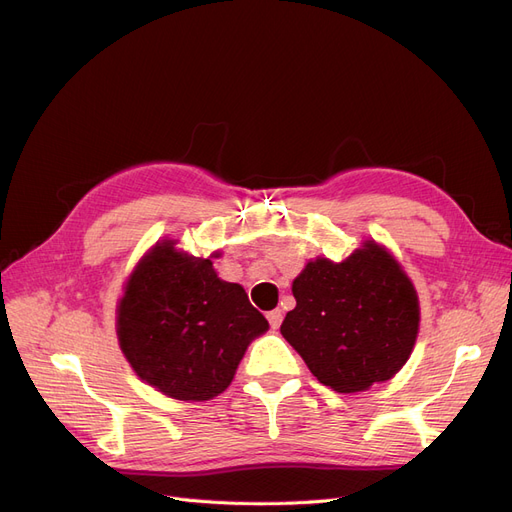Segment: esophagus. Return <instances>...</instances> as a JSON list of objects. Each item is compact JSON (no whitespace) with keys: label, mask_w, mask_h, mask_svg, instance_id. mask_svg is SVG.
<instances>
[{"label":"esophagus","mask_w":512,"mask_h":512,"mask_svg":"<svg viewBox=\"0 0 512 512\" xmlns=\"http://www.w3.org/2000/svg\"><path fill=\"white\" fill-rule=\"evenodd\" d=\"M268 323H270V327L272 329H278L280 327V323H282V310H272V312H268Z\"/></svg>","instance_id":"1"}]
</instances>
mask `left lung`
I'll return each instance as SVG.
<instances>
[{
  "label": "left lung",
  "instance_id": "obj_1",
  "mask_svg": "<svg viewBox=\"0 0 512 512\" xmlns=\"http://www.w3.org/2000/svg\"><path fill=\"white\" fill-rule=\"evenodd\" d=\"M297 306L280 333L320 384L361 392L386 382L413 350L418 295L396 259L365 242L346 261H310L293 280Z\"/></svg>",
  "mask_w": 512,
  "mask_h": 512
}]
</instances>
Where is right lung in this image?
<instances>
[{
	"mask_svg": "<svg viewBox=\"0 0 512 512\" xmlns=\"http://www.w3.org/2000/svg\"><path fill=\"white\" fill-rule=\"evenodd\" d=\"M173 244H158L132 272L118 306L120 348L149 386L179 401H208L230 386L268 320L240 285L217 278L211 259Z\"/></svg>",
	"mask_w": 512,
	"mask_h": 512,
	"instance_id": "right-lung-1",
	"label": "right lung"
}]
</instances>
